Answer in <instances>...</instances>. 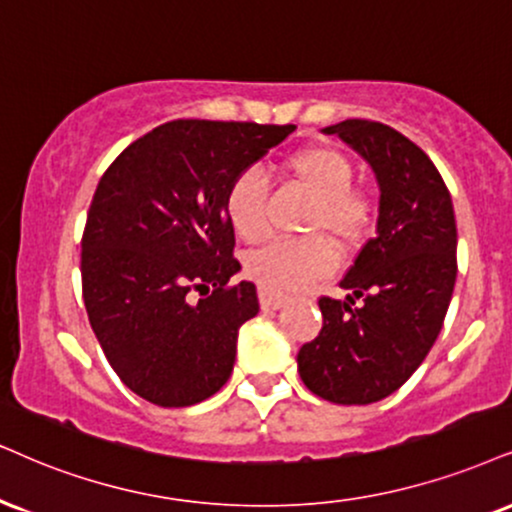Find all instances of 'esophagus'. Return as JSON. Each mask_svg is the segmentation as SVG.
<instances>
[{"label": "esophagus", "instance_id": "1", "mask_svg": "<svg viewBox=\"0 0 512 512\" xmlns=\"http://www.w3.org/2000/svg\"><path fill=\"white\" fill-rule=\"evenodd\" d=\"M258 299H261L263 308H280L282 304H285L287 296L282 292H277V289H270L266 285H258Z\"/></svg>", "mask_w": 512, "mask_h": 512}]
</instances>
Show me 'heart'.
<instances>
[{
  "label": "heart",
  "mask_w": 512,
  "mask_h": 512,
  "mask_svg": "<svg viewBox=\"0 0 512 512\" xmlns=\"http://www.w3.org/2000/svg\"><path fill=\"white\" fill-rule=\"evenodd\" d=\"M287 170L304 182L315 197L311 227L330 230L351 239L363 232L370 218V201L363 189L353 187V168L339 149L330 144H308L287 159ZM225 213L232 230L246 242L268 235V178L261 168H242L225 192ZM339 251L325 235L280 237L246 256V270L261 285L277 292L301 289L332 273Z\"/></svg>",
  "instance_id": "b5f03b06"
}]
</instances>
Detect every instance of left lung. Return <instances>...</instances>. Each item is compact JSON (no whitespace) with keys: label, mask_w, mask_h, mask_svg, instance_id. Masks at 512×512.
I'll return each mask as SVG.
<instances>
[{"label":"left lung","mask_w":512,"mask_h":512,"mask_svg":"<svg viewBox=\"0 0 512 512\" xmlns=\"http://www.w3.org/2000/svg\"><path fill=\"white\" fill-rule=\"evenodd\" d=\"M323 132L375 170L380 216L339 282L353 296H320L323 330L296 363L315 396L365 406L394 394L437 342L458 273L456 216L437 166L399 130L351 118Z\"/></svg>","instance_id":"left-lung-1"}]
</instances>
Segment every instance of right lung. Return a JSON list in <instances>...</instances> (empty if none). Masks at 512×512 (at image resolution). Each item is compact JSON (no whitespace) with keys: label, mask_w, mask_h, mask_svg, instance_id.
Masks as SVG:
<instances>
[{"label":"right lung","mask_w":512,"mask_h":512,"mask_svg":"<svg viewBox=\"0 0 512 512\" xmlns=\"http://www.w3.org/2000/svg\"><path fill=\"white\" fill-rule=\"evenodd\" d=\"M294 130L178 118L123 149L99 180L82 232V301L106 361L149 403L194 406L230 377L258 294L230 282L239 261L225 192Z\"/></svg>","instance_id":"add662e5"}]
</instances>
